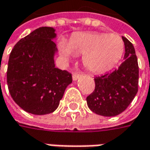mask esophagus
Here are the masks:
<instances>
[{"label": "esophagus", "mask_w": 150, "mask_h": 150, "mask_svg": "<svg viewBox=\"0 0 150 150\" xmlns=\"http://www.w3.org/2000/svg\"><path fill=\"white\" fill-rule=\"evenodd\" d=\"M83 75L81 74V73H78V72H75V73H73V75H72V79L74 80V81H76V80H78V78H80L82 77Z\"/></svg>", "instance_id": "obj_1"}]
</instances>
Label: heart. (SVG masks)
<instances>
[{
    "mask_svg": "<svg viewBox=\"0 0 150 150\" xmlns=\"http://www.w3.org/2000/svg\"><path fill=\"white\" fill-rule=\"evenodd\" d=\"M59 50L63 58L83 55L84 66L89 71L102 73L112 68L122 57L124 44L117 34L99 32H78L69 42H61Z\"/></svg>",
    "mask_w": 150,
    "mask_h": 150,
    "instance_id": "1",
    "label": "heart"
}]
</instances>
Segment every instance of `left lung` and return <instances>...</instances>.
I'll return each mask as SVG.
<instances>
[{
	"instance_id": "1",
	"label": "left lung",
	"mask_w": 150,
	"mask_h": 150,
	"mask_svg": "<svg viewBox=\"0 0 150 150\" xmlns=\"http://www.w3.org/2000/svg\"><path fill=\"white\" fill-rule=\"evenodd\" d=\"M124 61L110 73L95 77V89L87 97L90 109L105 117L116 116L128 108L138 93L139 65L133 44L124 37Z\"/></svg>"
}]
</instances>
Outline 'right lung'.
I'll use <instances>...</instances> for the list:
<instances>
[{
    "instance_id": "obj_1",
    "label": "right lung",
    "mask_w": 150,
    "mask_h": 150,
    "mask_svg": "<svg viewBox=\"0 0 150 150\" xmlns=\"http://www.w3.org/2000/svg\"><path fill=\"white\" fill-rule=\"evenodd\" d=\"M55 38L52 27H39L21 38L9 57V93L18 106L32 114L54 112L72 82L70 72L55 67Z\"/></svg>"
}]
</instances>
